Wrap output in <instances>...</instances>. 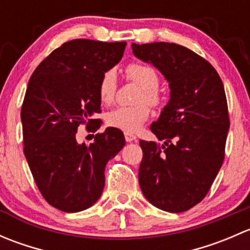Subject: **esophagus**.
<instances>
[{
  "instance_id": "obj_1",
  "label": "esophagus",
  "mask_w": 250,
  "mask_h": 250,
  "mask_svg": "<svg viewBox=\"0 0 250 250\" xmlns=\"http://www.w3.org/2000/svg\"><path fill=\"white\" fill-rule=\"evenodd\" d=\"M125 141H127V143H132V141L137 140V137L133 134H130V133H125Z\"/></svg>"
}]
</instances>
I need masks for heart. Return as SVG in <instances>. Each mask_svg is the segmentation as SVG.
<instances>
[{"mask_svg": "<svg viewBox=\"0 0 250 250\" xmlns=\"http://www.w3.org/2000/svg\"><path fill=\"white\" fill-rule=\"evenodd\" d=\"M125 76L141 88L137 98V103L140 104L134 106H118L111 110L106 113V123L110 127L123 132L135 133L150 117V109L146 104H147L155 109L162 105L163 98L157 89L160 85V76L152 66L141 62H132L128 65L125 67ZM117 84V75L113 69L106 70L102 75L98 84V94L104 104L109 105L113 102Z\"/></svg>", "mask_w": 250, "mask_h": 250, "instance_id": "1", "label": "heart"}]
</instances>
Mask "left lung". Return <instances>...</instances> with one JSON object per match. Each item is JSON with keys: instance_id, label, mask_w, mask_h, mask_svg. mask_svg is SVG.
Returning a JSON list of instances; mask_svg holds the SVG:
<instances>
[{"instance_id": "8db88e82", "label": "left lung", "mask_w": 250, "mask_h": 250, "mask_svg": "<svg viewBox=\"0 0 250 250\" xmlns=\"http://www.w3.org/2000/svg\"><path fill=\"white\" fill-rule=\"evenodd\" d=\"M132 48L170 88L169 102L150 127L165 144L140 140V188L157 208L181 213L206 197L224 162L230 118L223 81L210 62L180 44Z\"/></svg>"}]
</instances>
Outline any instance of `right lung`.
Returning a JSON list of instances; mask_svg holds the SVG:
<instances>
[{"label": "right lung", "instance_id": "right-lung-1", "mask_svg": "<svg viewBox=\"0 0 250 250\" xmlns=\"http://www.w3.org/2000/svg\"><path fill=\"white\" fill-rule=\"evenodd\" d=\"M125 42L72 40L53 50L36 67L21 106L24 155L40 192L66 213L89 208L105 185V167L125 145L109 127L90 144L77 143L80 125L89 132L102 125L98 84L122 59Z\"/></svg>", "mask_w": 250, "mask_h": 250}]
</instances>
